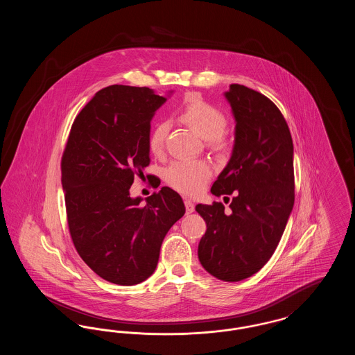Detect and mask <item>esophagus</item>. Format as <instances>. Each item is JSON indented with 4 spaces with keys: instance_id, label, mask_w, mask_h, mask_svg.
Returning <instances> with one entry per match:
<instances>
[{
    "instance_id": "34e87169",
    "label": "esophagus",
    "mask_w": 355,
    "mask_h": 355,
    "mask_svg": "<svg viewBox=\"0 0 355 355\" xmlns=\"http://www.w3.org/2000/svg\"><path fill=\"white\" fill-rule=\"evenodd\" d=\"M186 213L190 214L194 211V203L191 202L190 200H185Z\"/></svg>"
}]
</instances>
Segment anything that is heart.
<instances>
[{"label": "heart", "instance_id": "b5f03b06", "mask_svg": "<svg viewBox=\"0 0 355 355\" xmlns=\"http://www.w3.org/2000/svg\"><path fill=\"white\" fill-rule=\"evenodd\" d=\"M178 119L202 139H206L210 146L217 149L223 146L225 139L222 132L226 126V119L214 105L203 101L197 96H191L178 110ZM169 125L164 121L154 125L148 139L149 150L153 154L158 155L164 150ZM211 169L209 164L201 159L175 161L165 170V180L168 184L187 196L198 194L209 181Z\"/></svg>", "mask_w": 355, "mask_h": 355}]
</instances>
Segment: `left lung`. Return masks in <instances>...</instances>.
Listing matches in <instances>:
<instances>
[{
    "label": "left lung",
    "instance_id": "8db88e82",
    "mask_svg": "<svg viewBox=\"0 0 355 355\" xmlns=\"http://www.w3.org/2000/svg\"><path fill=\"white\" fill-rule=\"evenodd\" d=\"M223 96L236 121L234 145L210 191L233 194L232 213L220 202L196 206L206 222L198 259L213 277L238 282L263 268L285 232L294 206V148L286 121L268 97L238 84Z\"/></svg>",
    "mask_w": 355,
    "mask_h": 355
}]
</instances>
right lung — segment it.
Instances as JSON below:
<instances>
[{
  "instance_id": "1",
  "label": "right lung",
  "mask_w": 355,
  "mask_h": 355,
  "mask_svg": "<svg viewBox=\"0 0 355 355\" xmlns=\"http://www.w3.org/2000/svg\"><path fill=\"white\" fill-rule=\"evenodd\" d=\"M171 93L125 85L97 92L74 119L62 155L73 243L92 270L116 285L152 275L164 238L185 214L181 196L168 186L146 203L130 196L135 175L150 162V122Z\"/></svg>"
}]
</instances>
